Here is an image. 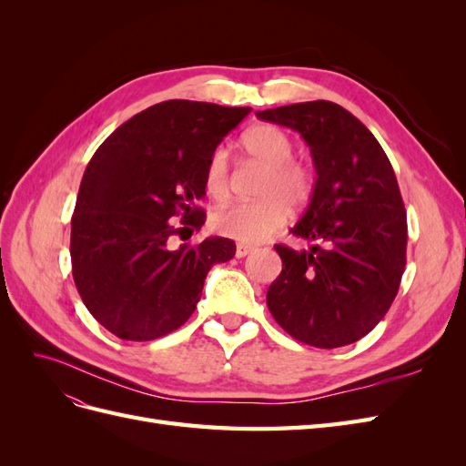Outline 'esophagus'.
<instances>
[{"instance_id": "34e87169", "label": "esophagus", "mask_w": 466, "mask_h": 466, "mask_svg": "<svg viewBox=\"0 0 466 466\" xmlns=\"http://www.w3.org/2000/svg\"><path fill=\"white\" fill-rule=\"evenodd\" d=\"M252 250H255V247H252V245L238 243V245H237V250H235V257H237V258H245L247 255H250Z\"/></svg>"}]
</instances>
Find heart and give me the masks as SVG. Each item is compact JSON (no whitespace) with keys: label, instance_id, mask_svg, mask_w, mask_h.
Wrapping results in <instances>:
<instances>
[{"label":"heart","instance_id":"heart-1","mask_svg":"<svg viewBox=\"0 0 466 466\" xmlns=\"http://www.w3.org/2000/svg\"><path fill=\"white\" fill-rule=\"evenodd\" d=\"M243 151L266 165L255 202H231L218 208L209 218L211 229L241 243H257L288 221L289 207L301 208L311 200L315 175L303 161L291 159L295 144L274 124L252 126L241 137ZM206 192L216 200L229 194V163L225 149L209 155L204 171Z\"/></svg>","mask_w":466,"mask_h":466}]
</instances>
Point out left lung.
I'll return each mask as SVG.
<instances>
[{
	"label": "left lung",
	"mask_w": 466,
	"mask_h": 466,
	"mask_svg": "<svg viewBox=\"0 0 466 466\" xmlns=\"http://www.w3.org/2000/svg\"><path fill=\"white\" fill-rule=\"evenodd\" d=\"M257 116L299 132L317 171L311 202L291 233L319 245L274 247L281 274L268 288V309L303 344H354L387 315L406 266V209L392 165L375 136L336 103Z\"/></svg>",
	"instance_id": "obj_1"
}]
</instances>
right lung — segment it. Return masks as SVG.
<instances>
[{"label": "right lung", "mask_w": 466, "mask_h": 466, "mask_svg": "<svg viewBox=\"0 0 466 466\" xmlns=\"http://www.w3.org/2000/svg\"><path fill=\"white\" fill-rule=\"evenodd\" d=\"M248 112L165 101L118 126L91 157L72 218V272L89 313L122 340L182 327L209 268L235 257L231 238L180 247L173 238L204 225L206 163Z\"/></svg>", "instance_id": "add662e5"}]
</instances>
